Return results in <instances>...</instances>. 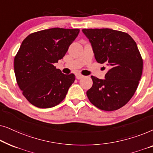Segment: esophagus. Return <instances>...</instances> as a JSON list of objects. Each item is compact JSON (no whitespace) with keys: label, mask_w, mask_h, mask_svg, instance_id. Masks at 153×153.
Wrapping results in <instances>:
<instances>
[{"label":"esophagus","mask_w":153,"mask_h":153,"mask_svg":"<svg viewBox=\"0 0 153 153\" xmlns=\"http://www.w3.org/2000/svg\"><path fill=\"white\" fill-rule=\"evenodd\" d=\"M83 77V75H82V74H76V78L77 79H82Z\"/></svg>","instance_id":"1"}]
</instances>
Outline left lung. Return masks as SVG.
<instances>
[{
	"instance_id": "left-lung-1",
	"label": "left lung",
	"mask_w": 153,
	"mask_h": 153,
	"mask_svg": "<svg viewBox=\"0 0 153 153\" xmlns=\"http://www.w3.org/2000/svg\"><path fill=\"white\" fill-rule=\"evenodd\" d=\"M97 62L109 70L102 80L91 76L93 86L86 92L100 109L111 111L125 106L137 91L143 71V59L130 35L109 28L83 29Z\"/></svg>"
}]
</instances>
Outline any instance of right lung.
<instances>
[{"instance_id": "add662e5", "label": "right lung", "mask_w": 153, "mask_h": 153, "mask_svg": "<svg viewBox=\"0 0 153 153\" xmlns=\"http://www.w3.org/2000/svg\"><path fill=\"white\" fill-rule=\"evenodd\" d=\"M79 29L53 28L33 33L22 42L14 57L16 83L31 104L41 108L59 104L75 80L54 63L62 59Z\"/></svg>"}]
</instances>
